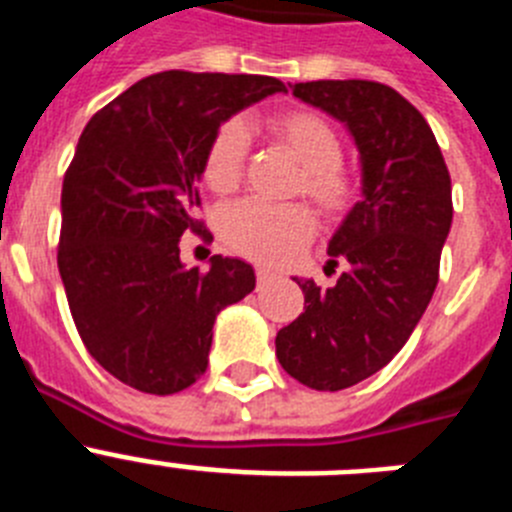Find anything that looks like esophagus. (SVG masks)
Returning a JSON list of instances; mask_svg holds the SVG:
<instances>
[{"mask_svg":"<svg viewBox=\"0 0 512 512\" xmlns=\"http://www.w3.org/2000/svg\"><path fill=\"white\" fill-rule=\"evenodd\" d=\"M277 277V274H274V271L271 269H256V282L259 284H266V282H271V279Z\"/></svg>","mask_w":512,"mask_h":512,"instance_id":"1","label":"esophagus"}]
</instances>
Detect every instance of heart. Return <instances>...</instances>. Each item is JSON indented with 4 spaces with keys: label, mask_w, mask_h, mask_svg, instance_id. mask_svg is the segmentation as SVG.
<instances>
[{
    "label": "heart",
    "mask_w": 512,
    "mask_h": 512,
    "mask_svg": "<svg viewBox=\"0 0 512 512\" xmlns=\"http://www.w3.org/2000/svg\"><path fill=\"white\" fill-rule=\"evenodd\" d=\"M266 133L300 166V189L325 215H338L354 200V176L341 164V138L330 122L307 110H287L266 120ZM248 135L238 120L217 128L205 153L202 176L215 194L238 189L246 171ZM230 248L261 264H284L310 241L312 215L302 205L238 202L220 217Z\"/></svg>",
    "instance_id": "obj_1"
}]
</instances>
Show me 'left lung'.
I'll use <instances>...</instances> for the list:
<instances>
[{"mask_svg":"<svg viewBox=\"0 0 512 512\" xmlns=\"http://www.w3.org/2000/svg\"><path fill=\"white\" fill-rule=\"evenodd\" d=\"M292 94L343 122L359 151L361 200L328 243V264L346 271L328 289L295 277L305 312L277 333L289 377L338 392L390 364L423 318L454 217L451 176L425 117L392 87L325 79Z\"/></svg>","mask_w":512,"mask_h":512,"instance_id":"obj_1","label":"left lung"}]
</instances>
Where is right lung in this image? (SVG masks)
I'll return each instance as SVG.
<instances>
[{
  "mask_svg": "<svg viewBox=\"0 0 512 512\" xmlns=\"http://www.w3.org/2000/svg\"><path fill=\"white\" fill-rule=\"evenodd\" d=\"M274 76L161 71L87 122L61 189V271L76 330L102 369L148 395L205 374L217 312L256 287L253 266L179 259L217 128L269 94Z\"/></svg>",
  "mask_w": 512,
  "mask_h": 512,
  "instance_id": "1",
  "label": "right lung"
}]
</instances>
